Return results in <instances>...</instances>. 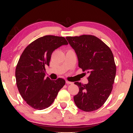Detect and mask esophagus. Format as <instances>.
I'll return each instance as SVG.
<instances>
[{
  "label": "esophagus",
  "mask_w": 133,
  "mask_h": 133,
  "mask_svg": "<svg viewBox=\"0 0 133 133\" xmlns=\"http://www.w3.org/2000/svg\"><path fill=\"white\" fill-rule=\"evenodd\" d=\"M66 84H73V83L70 82H69V81H67V80L66 81Z\"/></svg>",
  "instance_id": "esophagus-1"
}]
</instances>
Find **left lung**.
Instances as JSON below:
<instances>
[{
	"label": "left lung",
	"mask_w": 133,
	"mask_h": 133,
	"mask_svg": "<svg viewBox=\"0 0 133 133\" xmlns=\"http://www.w3.org/2000/svg\"><path fill=\"white\" fill-rule=\"evenodd\" d=\"M66 39L77 56L78 67L89 74L87 84L75 83L79 91L74 101L83 111H95L104 104L112 91L116 74L113 54L107 45L93 35Z\"/></svg>",
	"instance_id": "1"
}]
</instances>
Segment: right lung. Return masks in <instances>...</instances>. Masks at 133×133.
I'll return each mask as SVG.
<instances>
[{"label":"right lung","instance_id":"add662e5","mask_svg":"<svg viewBox=\"0 0 133 133\" xmlns=\"http://www.w3.org/2000/svg\"><path fill=\"white\" fill-rule=\"evenodd\" d=\"M68 42L64 37L47 35L38 38L24 49L16 68L17 87L22 98L33 109L43 110L53 103L65 80L45 77V66H49L51 54Z\"/></svg>","mask_w":133,"mask_h":133}]
</instances>
